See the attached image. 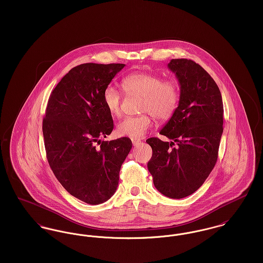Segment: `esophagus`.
<instances>
[{"label":"esophagus","instance_id":"1","mask_svg":"<svg viewBox=\"0 0 263 263\" xmlns=\"http://www.w3.org/2000/svg\"><path fill=\"white\" fill-rule=\"evenodd\" d=\"M132 144L134 147H137L141 144V140L140 139H132Z\"/></svg>","mask_w":263,"mask_h":263}]
</instances>
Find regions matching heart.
<instances>
[{"mask_svg": "<svg viewBox=\"0 0 263 263\" xmlns=\"http://www.w3.org/2000/svg\"><path fill=\"white\" fill-rule=\"evenodd\" d=\"M122 87L127 95L142 97L139 116H127L116 128L119 136L138 139L144 136L154 124V116L161 121L168 120L175 114L179 102V88L173 79H163L148 72H136L124 77ZM103 103L112 116L122 114V96L111 86L103 91Z\"/></svg>", "mask_w": 263, "mask_h": 263, "instance_id": "1", "label": "heart"}]
</instances>
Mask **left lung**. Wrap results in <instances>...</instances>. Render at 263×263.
Listing matches in <instances>:
<instances>
[{
  "mask_svg": "<svg viewBox=\"0 0 263 263\" xmlns=\"http://www.w3.org/2000/svg\"><path fill=\"white\" fill-rule=\"evenodd\" d=\"M167 67L178 80L179 102L160 131L172 142L156 137L146 141L153 150L148 170L162 194L180 199L200 187L216 164L224 106L217 84L200 65L173 59ZM175 141L178 146L173 147Z\"/></svg>",
  "mask_w": 263,
  "mask_h": 263,
  "instance_id": "obj_1",
  "label": "left lung"
}]
</instances>
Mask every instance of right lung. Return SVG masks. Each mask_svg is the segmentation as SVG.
Listing matches in <instances>:
<instances>
[{
  "mask_svg": "<svg viewBox=\"0 0 263 263\" xmlns=\"http://www.w3.org/2000/svg\"><path fill=\"white\" fill-rule=\"evenodd\" d=\"M124 64L74 67L52 90L42 132L53 174L71 195L90 205L108 200L132 148L129 138L100 141L113 130L103 91Z\"/></svg>",
  "mask_w": 263,
  "mask_h": 263,
  "instance_id": "right-lung-1",
  "label": "right lung"
}]
</instances>
